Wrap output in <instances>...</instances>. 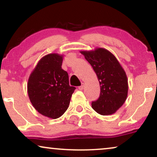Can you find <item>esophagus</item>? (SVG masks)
Returning a JSON list of instances; mask_svg holds the SVG:
<instances>
[{"mask_svg":"<svg viewBox=\"0 0 157 157\" xmlns=\"http://www.w3.org/2000/svg\"><path fill=\"white\" fill-rule=\"evenodd\" d=\"M83 88H84V83H81V86H80L78 87V89H79V90H83Z\"/></svg>","mask_w":157,"mask_h":157,"instance_id":"esophagus-1","label":"esophagus"}]
</instances>
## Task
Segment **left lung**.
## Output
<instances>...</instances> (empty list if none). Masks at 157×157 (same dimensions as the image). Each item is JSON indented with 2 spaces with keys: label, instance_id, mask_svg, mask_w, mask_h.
Wrapping results in <instances>:
<instances>
[{
  "label": "left lung",
  "instance_id": "obj_1",
  "mask_svg": "<svg viewBox=\"0 0 157 157\" xmlns=\"http://www.w3.org/2000/svg\"><path fill=\"white\" fill-rule=\"evenodd\" d=\"M91 64L99 81L101 93L97 101L91 103L101 115L115 113L124 104L128 95V79L125 71L112 53L103 48L81 51Z\"/></svg>",
  "mask_w": 157,
  "mask_h": 157
}]
</instances>
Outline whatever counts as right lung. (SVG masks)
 I'll use <instances>...</instances> for the list:
<instances>
[{
	"label": "right lung",
	"mask_w": 157,
	"mask_h": 157,
	"mask_svg": "<svg viewBox=\"0 0 157 157\" xmlns=\"http://www.w3.org/2000/svg\"><path fill=\"white\" fill-rule=\"evenodd\" d=\"M63 55L50 53L39 60L27 84L34 109L44 117L58 119L67 110L76 88L70 86L68 73L62 69Z\"/></svg>",
	"instance_id": "add662e5"
}]
</instances>
